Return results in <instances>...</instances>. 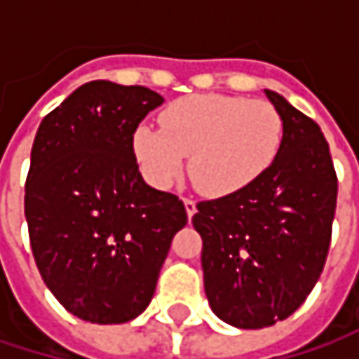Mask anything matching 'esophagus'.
<instances>
[{
  "mask_svg": "<svg viewBox=\"0 0 359 359\" xmlns=\"http://www.w3.org/2000/svg\"><path fill=\"white\" fill-rule=\"evenodd\" d=\"M184 210H187V216L193 218V214L197 212V203L193 199H184Z\"/></svg>",
  "mask_w": 359,
  "mask_h": 359,
  "instance_id": "34e87169",
  "label": "esophagus"
}]
</instances>
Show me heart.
Segmentation results:
<instances>
[{
  "instance_id": "heart-1",
  "label": "heart",
  "mask_w": 359,
  "mask_h": 359,
  "mask_svg": "<svg viewBox=\"0 0 359 359\" xmlns=\"http://www.w3.org/2000/svg\"><path fill=\"white\" fill-rule=\"evenodd\" d=\"M160 124H139L133 154L154 187L168 189L184 170L208 197L248 189L278 158L285 122L268 102L235 95H189L160 114Z\"/></svg>"
}]
</instances>
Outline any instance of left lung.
<instances>
[{
	"instance_id": "obj_1",
	"label": "left lung",
	"mask_w": 359,
	"mask_h": 359,
	"mask_svg": "<svg viewBox=\"0 0 359 359\" xmlns=\"http://www.w3.org/2000/svg\"><path fill=\"white\" fill-rule=\"evenodd\" d=\"M285 122L276 162L248 189L197 203L203 287L212 312L237 328L289 318L326 262L337 175L320 126L264 89Z\"/></svg>"
}]
</instances>
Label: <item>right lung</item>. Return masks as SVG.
<instances>
[{"instance_id":"right-lung-1","label":"right lung","mask_w":359,"mask_h":359,"mask_svg":"<svg viewBox=\"0 0 359 359\" xmlns=\"http://www.w3.org/2000/svg\"><path fill=\"white\" fill-rule=\"evenodd\" d=\"M164 97L91 81L39 124L25 216L43 283L76 318L120 324L149 306L172 237L187 224L177 195L149 187L133 133Z\"/></svg>"}]
</instances>
